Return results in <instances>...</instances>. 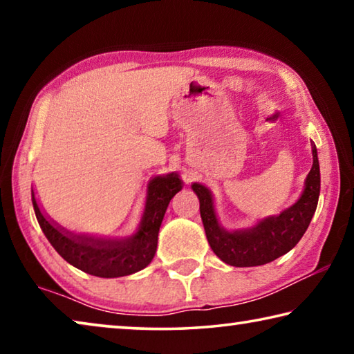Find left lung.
Returning <instances> with one entry per match:
<instances>
[{
  "label": "left lung",
  "instance_id": "1",
  "mask_svg": "<svg viewBox=\"0 0 354 354\" xmlns=\"http://www.w3.org/2000/svg\"><path fill=\"white\" fill-rule=\"evenodd\" d=\"M313 169L304 181V190L295 205L279 215L262 218L248 230L226 231L214 209L211 190L203 184H192L200 200V214L207 242L215 254L232 267L263 266L295 247L313 220L320 195V165L313 143Z\"/></svg>",
  "mask_w": 354,
  "mask_h": 354
}]
</instances>
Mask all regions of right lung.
<instances>
[{
  "mask_svg": "<svg viewBox=\"0 0 354 354\" xmlns=\"http://www.w3.org/2000/svg\"><path fill=\"white\" fill-rule=\"evenodd\" d=\"M183 189L176 173L156 176L148 184L139 230L128 239H101L73 234L57 226L40 211L34 190L32 206L39 225L50 243L71 266L98 278L128 277L145 268L158 250V234L170 200Z\"/></svg>",
  "mask_w": 354,
  "mask_h": 354,
  "instance_id": "right-lung-1",
  "label": "right lung"
}]
</instances>
